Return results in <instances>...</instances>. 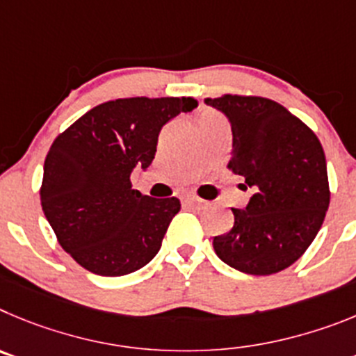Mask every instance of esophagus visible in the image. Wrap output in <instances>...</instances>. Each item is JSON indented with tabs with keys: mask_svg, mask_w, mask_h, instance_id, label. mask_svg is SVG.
<instances>
[{
	"mask_svg": "<svg viewBox=\"0 0 356 356\" xmlns=\"http://www.w3.org/2000/svg\"><path fill=\"white\" fill-rule=\"evenodd\" d=\"M186 202H188L190 206H195V207H204V206H206V202L200 200V198H197V197H188V198H186Z\"/></svg>",
	"mask_w": 356,
	"mask_h": 356,
	"instance_id": "1",
	"label": "esophagus"
}]
</instances>
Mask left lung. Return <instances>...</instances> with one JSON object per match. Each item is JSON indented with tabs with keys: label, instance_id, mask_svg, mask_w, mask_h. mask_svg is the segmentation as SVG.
Listing matches in <instances>:
<instances>
[{
	"label": "left lung",
	"instance_id": "obj_1",
	"mask_svg": "<svg viewBox=\"0 0 356 356\" xmlns=\"http://www.w3.org/2000/svg\"><path fill=\"white\" fill-rule=\"evenodd\" d=\"M229 118V170L255 188L234 227L213 239L225 264L248 275H273L305 254L328 211L330 186L321 142L307 124L266 97L225 94L206 99Z\"/></svg>",
	"mask_w": 356,
	"mask_h": 356
}]
</instances>
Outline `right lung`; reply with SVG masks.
<instances>
[{"label": "right lung", "instance_id": "add662e5", "mask_svg": "<svg viewBox=\"0 0 356 356\" xmlns=\"http://www.w3.org/2000/svg\"><path fill=\"white\" fill-rule=\"evenodd\" d=\"M197 104L193 97L115 99L54 138L44 161L42 211L85 270L122 277L158 254L181 202L133 190L131 172L152 163L161 127Z\"/></svg>", "mask_w": 356, "mask_h": 356}]
</instances>
